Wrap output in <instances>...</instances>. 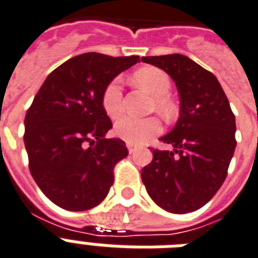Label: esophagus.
I'll list each match as a JSON object with an SVG mask.
<instances>
[{
    "mask_svg": "<svg viewBox=\"0 0 258 258\" xmlns=\"http://www.w3.org/2000/svg\"><path fill=\"white\" fill-rule=\"evenodd\" d=\"M127 148H128L130 154H134V152L136 151V146H134V144L131 143H127Z\"/></svg>",
    "mask_w": 258,
    "mask_h": 258,
    "instance_id": "obj_1",
    "label": "esophagus"
}]
</instances>
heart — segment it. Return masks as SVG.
<instances>
[{"instance_id": "1", "label": "heart", "mask_w": 258, "mask_h": 258, "mask_svg": "<svg viewBox=\"0 0 258 258\" xmlns=\"http://www.w3.org/2000/svg\"><path fill=\"white\" fill-rule=\"evenodd\" d=\"M134 81L154 95V108L163 116H172L175 106L168 96L171 79L165 71L156 68H143L135 71ZM102 106L111 119L118 118L123 112V93L119 79H114L104 90ZM115 135L131 144H143L162 131V124L156 118H134L125 115L115 123Z\"/></svg>"}]
</instances>
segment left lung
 Returning a JSON list of instances; mask_svg holds the SVG:
<instances>
[{"mask_svg": "<svg viewBox=\"0 0 258 258\" xmlns=\"http://www.w3.org/2000/svg\"><path fill=\"white\" fill-rule=\"evenodd\" d=\"M164 70L177 86L180 118L160 138L172 151L152 148L142 169L150 198L171 213L194 212L216 195L227 177L236 148V120L217 78L181 54L143 56Z\"/></svg>", "mask_w": 258, "mask_h": 258, "instance_id": "1", "label": "left lung"}]
</instances>
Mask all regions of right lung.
Listing matches in <instances>:
<instances>
[{"label": "right lung", "instance_id": "obj_1", "mask_svg": "<svg viewBox=\"0 0 258 258\" xmlns=\"http://www.w3.org/2000/svg\"><path fill=\"white\" fill-rule=\"evenodd\" d=\"M139 56L77 55L51 71L25 116V147L31 176L58 207L86 211L107 196L114 167L128 155L102 106L110 82Z\"/></svg>", "mask_w": 258, "mask_h": 258}]
</instances>
